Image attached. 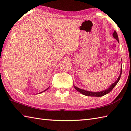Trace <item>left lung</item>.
Listing matches in <instances>:
<instances>
[{"label":"left lung","mask_w":131,"mask_h":131,"mask_svg":"<svg viewBox=\"0 0 131 131\" xmlns=\"http://www.w3.org/2000/svg\"><path fill=\"white\" fill-rule=\"evenodd\" d=\"M113 36L114 38L116 39V40L119 42V39H118V35L116 32V31H114V32L113 33ZM122 67H121V73L120 75L119 76V77L117 79V80L115 81L114 83L112 84L111 85L109 86L107 89H106L105 90L103 91H101V92H89V91H87V90H85L84 89H80L77 86H74L75 89L77 90V91H78L79 92H80V93H81L82 94H83L84 95L86 96H96V97H99V96H104L106 94H108L109 92H111V91L112 90V89L115 87V86L118 83V82L119 81V80H120V78L121 77V74H122Z\"/></svg>","instance_id":"left-lung-1"}]
</instances>
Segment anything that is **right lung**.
Returning <instances> with one entry per match:
<instances>
[{
	"label": "right lung",
	"mask_w": 131,
	"mask_h": 131,
	"mask_svg": "<svg viewBox=\"0 0 131 131\" xmlns=\"http://www.w3.org/2000/svg\"><path fill=\"white\" fill-rule=\"evenodd\" d=\"M48 88H49V87H48V88H47V89H46V90H44V91H43V92H45V91H46V90H47V89H48ZM42 92H41V93H42Z\"/></svg>",
	"instance_id": "right-lung-1"
}]
</instances>
